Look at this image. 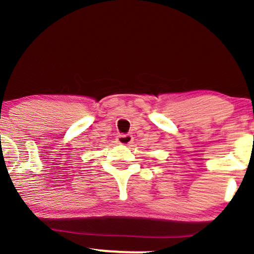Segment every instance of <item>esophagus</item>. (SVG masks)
<instances>
[{
    "instance_id": "1",
    "label": "esophagus",
    "mask_w": 254,
    "mask_h": 254,
    "mask_svg": "<svg viewBox=\"0 0 254 254\" xmlns=\"http://www.w3.org/2000/svg\"><path fill=\"white\" fill-rule=\"evenodd\" d=\"M133 142V136L129 134L126 135H118L117 136V143L121 145H129Z\"/></svg>"
}]
</instances>
